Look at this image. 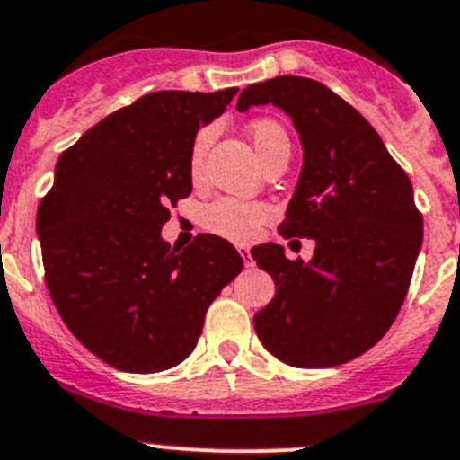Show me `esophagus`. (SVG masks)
<instances>
[{
  "label": "esophagus",
  "instance_id": "1",
  "mask_svg": "<svg viewBox=\"0 0 460 460\" xmlns=\"http://www.w3.org/2000/svg\"><path fill=\"white\" fill-rule=\"evenodd\" d=\"M239 255L243 257V264L246 266H252V260H251V251H248V246H237Z\"/></svg>",
  "mask_w": 460,
  "mask_h": 460
}]
</instances>
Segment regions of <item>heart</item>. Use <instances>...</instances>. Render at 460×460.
<instances>
[{
	"label": "heart",
	"mask_w": 460,
	"mask_h": 460,
	"mask_svg": "<svg viewBox=\"0 0 460 460\" xmlns=\"http://www.w3.org/2000/svg\"><path fill=\"white\" fill-rule=\"evenodd\" d=\"M248 135L252 139V146H255L257 155L261 157V162L275 153L278 148L288 146V137L284 133L282 126L275 119H261L251 121L248 126ZM209 142V130H200L196 135L194 144H191L190 153V173L191 176H199L200 169H203V157L205 148ZM200 226L205 230H209L212 234H218L223 239H230V242H251L260 227L266 221L273 218V208L260 200H243L234 199V196H221V199L212 200V203L205 205L200 209Z\"/></svg>",
	"instance_id": "b5f03b06"
}]
</instances>
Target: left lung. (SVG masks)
I'll return each instance as SVG.
<instances>
[{
    "label": "left lung",
    "instance_id": "obj_1",
    "mask_svg": "<svg viewBox=\"0 0 460 460\" xmlns=\"http://www.w3.org/2000/svg\"><path fill=\"white\" fill-rule=\"evenodd\" d=\"M264 103L291 117L305 151L279 234L316 248L309 261L287 260L278 243L252 248L275 279L255 332L284 364L332 368L373 348L395 321L422 246V214L377 130L330 87L269 78L239 94L237 111Z\"/></svg>",
    "mask_w": 460,
    "mask_h": 460
}]
</instances>
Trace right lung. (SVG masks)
Returning <instances> with one entry per match:
<instances>
[{"mask_svg":"<svg viewBox=\"0 0 460 460\" xmlns=\"http://www.w3.org/2000/svg\"><path fill=\"white\" fill-rule=\"evenodd\" d=\"M237 87L139 96L60 153L38 205L49 296L90 352L124 373L185 361L205 312L243 269L230 242L199 234L185 251L162 242L169 205L191 194L190 153Z\"/></svg>","mask_w":460,"mask_h":460,"instance_id":"obj_1","label":"right lung"}]
</instances>
